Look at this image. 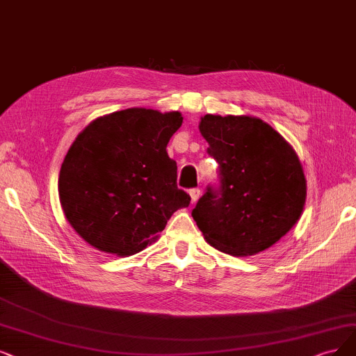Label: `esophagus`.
I'll use <instances>...</instances> for the list:
<instances>
[{"label": "esophagus", "instance_id": "esophagus-1", "mask_svg": "<svg viewBox=\"0 0 356 356\" xmlns=\"http://www.w3.org/2000/svg\"><path fill=\"white\" fill-rule=\"evenodd\" d=\"M189 195H191V200H192V202H196V201L200 200L201 191H200L198 188H193V189H191V191H189Z\"/></svg>", "mask_w": 356, "mask_h": 356}]
</instances>
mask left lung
Returning <instances> with one entry per match:
<instances>
[{"instance_id":"1","label":"left lung","mask_w":356,"mask_h":356,"mask_svg":"<svg viewBox=\"0 0 356 356\" xmlns=\"http://www.w3.org/2000/svg\"><path fill=\"white\" fill-rule=\"evenodd\" d=\"M218 185L207 186L192 217L205 241L234 257L279 242L299 220L307 180L299 158L270 124L249 115L207 114L200 123Z\"/></svg>"}]
</instances>
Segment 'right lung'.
Listing matches in <instances>:
<instances>
[{
  "label": "right lung",
  "mask_w": 356,
  "mask_h": 356,
  "mask_svg": "<svg viewBox=\"0 0 356 356\" xmlns=\"http://www.w3.org/2000/svg\"><path fill=\"white\" fill-rule=\"evenodd\" d=\"M181 122L179 111L127 108L79 134L61 164L58 193L65 218L89 245L136 254L189 205L165 151Z\"/></svg>",
  "instance_id": "add662e5"
}]
</instances>
